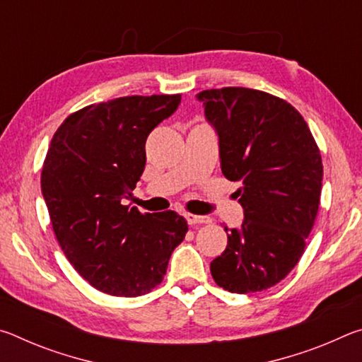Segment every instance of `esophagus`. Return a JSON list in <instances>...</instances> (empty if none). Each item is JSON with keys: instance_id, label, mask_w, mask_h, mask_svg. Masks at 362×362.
<instances>
[{"instance_id": "obj_1", "label": "esophagus", "mask_w": 362, "mask_h": 362, "mask_svg": "<svg viewBox=\"0 0 362 362\" xmlns=\"http://www.w3.org/2000/svg\"><path fill=\"white\" fill-rule=\"evenodd\" d=\"M185 218L189 225H201L211 223V218L207 216H194V214H185Z\"/></svg>"}]
</instances>
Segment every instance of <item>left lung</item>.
I'll use <instances>...</instances> for the list:
<instances>
[{"mask_svg": "<svg viewBox=\"0 0 362 362\" xmlns=\"http://www.w3.org/2000/svg\"><path fill=\"white\" fill-rule=\"evenodd\" d=\"M218 136L220 166L241 182V228L228 230L211 263L225 291L249 293L278 284L303 255L320 209L322 159L308 124L291 103L247 88L199 93Z\"/></svg>", "mask_w": 362, "mask_h": 362, "instance_id": "obj_1", "label": "left lung"}]
</instances>
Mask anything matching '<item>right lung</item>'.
Segmentation results:
<instances>
[{
    "label": "right lung",
    "instance_id": "add662e5",
    "mask_svg": "<svg viewBox=\"0 0 362 362\" xmlns=\"http://www.w3.org/2000/svg\"><path fill=\"white\" fill-rule=\"evenodd\" d=\"M179 103L180 94L94 103L71 113L51 140L41 192L52 230L97 291L137 297L155 289L187 235V220L174 211L124 206L145 169L146 137Z\"/></svg>",
    "mask_w": 362,
    "mask_h": 362
}]
</instances>
